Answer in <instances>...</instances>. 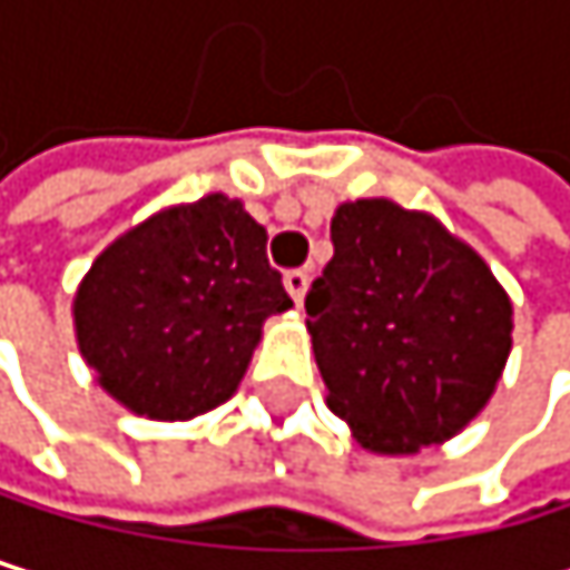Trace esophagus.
<instances>
[{
    "label": "esophagus",
    "mask_w": 570,
    "mask_h": 570,
    "mask_svg": "<svg viewBox=\"0 0 570 570\" xmlns=\"http://www.w3.org/2000/svg\"><path fill=\"white\" fill-rule=\"evenodd\" d=\"M307 283H311V273L307 269H287V276H283V287H287V294L294 297L297 307H301V301L307 294Z\"/></svg>",
    "instance_id": "esophagus-1"
}]
</instances>
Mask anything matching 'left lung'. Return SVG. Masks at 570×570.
<instances>
[{
    "instance_id": "8db88e82",
    "label": "left lung",
    "mask_w": 570,
    "mask_h": 570,
    "mask_svg": "<svg viewBox=\"0 0 570 570\" xmlns=\"http://www.w3.org/2000/svg\"><path fill=\"white\" fill-rule=\"evenodd\" d=\"M332 243L304 301L327 406L376 454L454 438L513 348L507 291L434 215L386 198L342 205Z\"/></svg>"
}]
</instances>
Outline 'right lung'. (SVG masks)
I'll return each mask as SVG.
<instances>
[{
    "label": "right lung",
    "instance_id": "obj_1",
    "mask_svg": "<svg viewBox=\"0 0 570 570\" xmlns=\"http://www.w3.org/2000/svg\"><path fill=\"white\" fill-rule=\"evenodd\" d=\"M294 301L243 202L208 194L108 246L75 294V332L98 383L149 421H190L243 383L263 321Z\"/></svg>",
    "mask_w": 570,
    "mask_h": 570
}]
</instances>
